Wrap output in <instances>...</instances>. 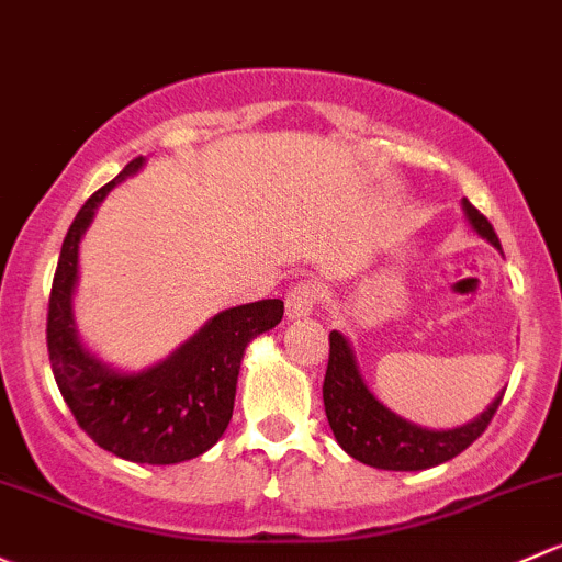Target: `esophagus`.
<instances>
[{
  "label": "esophagus",
  "instance_id": "obj_1",
  "mask_svg": "<svg viewBox=\"0 0 562 562\" xmlns=\"http://www.w3.org/2000/svg\"><path fill=\"white\" fill-rule=\"evenodd\" d=\"M317 299H321V293H317V288L312 285V282H296L285 296V315L291 317V321L312 315Z\"/></svg>",
  "mask_w": 562,
  "mask_h": 562
}]
</instances>
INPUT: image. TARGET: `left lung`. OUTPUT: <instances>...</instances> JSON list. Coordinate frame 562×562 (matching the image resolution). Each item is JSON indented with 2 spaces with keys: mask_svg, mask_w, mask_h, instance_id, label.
Instances as JSON below:
<instances>
[{
  "mask_svg": "<svg viewBox=\"0 0 562 562\" xmlns=\"http://www.w3.org/2000/svg\"><path fill=\"white\" fill-rule=\"evenodd\" d=\"M463 215L482 239L501 250V241L490 221L469 199H463ZM328 339L330 356L326 382H323L328 425L341 450L374 469L425 471L447 463L480 439L504 398V390H501L480 417L458 425V428H423V425L395 415L371 393L358 369L356 350L341 330H330Z\"/></svg>",
  "mask_w": 562,
  "mask_h": 562,
  "instance_id": "8db88e82",
  "label": "left lung"
}]
</instances>
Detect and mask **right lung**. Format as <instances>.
I'll return each mask as SVG.
<instances>
[{"instance_id": "right-lung-1", "label": "right lung", "mask_w": 562, "mask_h": 562, "mask_svg": "<svg viewBox=\"0 0 562 562\" xmlns=\"http://www.w3.org/2000/svg\"><path fill=\"white\" fill-rule=\"evenodd\" d=\"M142 167V156L128 161L80 206L64 236L47 304V356L75 420L102 450L132 463L172 465L199 458L221 439L234 415L247 345L282 321L285 304L263 299L217 312L172 356L139 371L115 369L88 350L75 323L80 239L112 188Z\"/></svg>"}]
</instances>
